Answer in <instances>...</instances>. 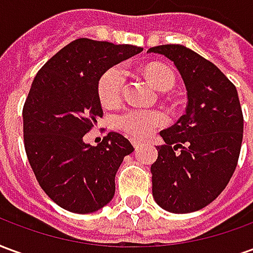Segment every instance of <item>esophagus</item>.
<instances>
[{
  "label": "esophagus",
  "instance_id": "34e87169",
  "mask_svg": "<svg viewBox=\"0 0 253 253\" xmlns=\"http://www.w3.org/2000/svg\"><path fill=\"white\" fill-rule=\"evenodd\" d=\"M131 143L135 149H138L139 146H142V142H141L139 139H137V138H131Z\"/></svg>",
  "mask_w": 253,
  "mask_h": 253
}]
</instances>
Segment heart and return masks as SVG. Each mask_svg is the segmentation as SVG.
I'll return each instance as SVG.
<instances>
[{"label":"heart","instance_id":"1","mask_svg":"<svg viewBox=\"0 0 253 253\" xmlns=\"http://www.w3.org/2000/svg\"><path fill=\"white\" fill-rule=\"evenodd\" d=\"M145 74L154 88L161 92L169 90L175 85V74L164 65H152L145 70ZM125 81L126 69L122 65H115L105 70L97 84V93L101 104L105 107L118 104L121 101ZM164 123L165 118L160 112L142 108L127 110L118 118V125L122 130L135 137H148Z\"/></svg>","mask_w":253,"mask_h":253}]
</instances>
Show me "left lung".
Wrapping results in <instances>:
<instances>
[{
	"label": "left lung",
	"mask_w": 253,
	"mask_h": 253,
	"mask_svg": "<svg viewBox=\"0 0 253 253\" xmlns=\"http://www.w3.org/2000/svg\"><path fill=\"white\" fill-rule=\"evenodd\" d=\"M170 59L187 90L186 114L160 132L152 164L153 198L175 214L198 211L225 187L239 161L244 119L236 86L214 63L181 44L152 47ZM180 148L179 152H176Z\"/></svg>",
	"instance_id": "8db88e82"
}]
</instances>
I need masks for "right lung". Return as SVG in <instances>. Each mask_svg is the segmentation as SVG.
Wrapping results in <instances>:
<instances>
[{"label":"right lung","mask_w":253,"mask_h":253,"mask_svg":"<svg viewBox=\"0 0 253 253\" xmlns=\"http://www.w3.org/2000/svg\"><path fill=\"white\" fill-rule=\"evenodd\" d=\"M142 50L77 39L32 81L23 108L25 153L43 191L67 211H97L115 195L116 172L132 145L119 132H108L97 146L84 142V135L103 116L97 93L103 73Z\"/></svg>","instance_id":"right-lung-1"}]
</instances>
